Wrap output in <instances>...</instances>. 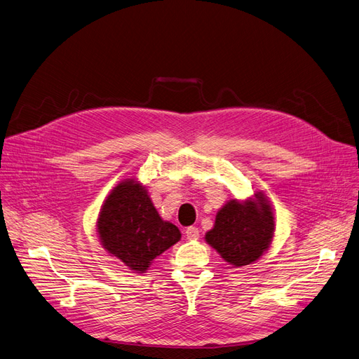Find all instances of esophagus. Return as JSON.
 Here are the masks:
<instances>
[{
    "label": "esophagus",
    "instance_id": "obj_1",
    "mask_svg": "<svg viewBox=\"0 0 359 359\" xmlns=\"http://www.w3.org/2000/svg\"><path fill=\"white\" fill-rule=\"evenodd\" d=\"M184 233H186V236H188L189 241H196L199 238V230L196 227H194V226L186 229Z\"/></svg>",
    "mask_w": 359,
    "mask_h": 359
}]
</instances>
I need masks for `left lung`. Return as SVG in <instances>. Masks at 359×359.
<instances>
[{
  "label": "left lung",
  "instance_id": "1",
  "mask_svg": "<svg viewBox=\"0 0 359 359\" xmlns=\"http://www.w3.org/2000/svg\"><path fill=\"white\" fill-rule=\"evenodd\" d=\"M276 218L266 194L257 191L246 199H227L217 211L205 242L229 266L245 267L266 254L274 239Z\"/></svg>",
  "mask_w": 359,
  "mask_h": 359
}]
</instances>
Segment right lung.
<instances>
[{
	"label": "right lung",
	"mask_w": 359,
	"mask_h": 359,
	"mask_svg": "<svg viewBox=\"0 0 359 359\" xmlns=\"http://www.w3.org/2000/svg\"><path fill=\"white\" fill-rule=\"evenodd\" d=\"M95 229L105 252L139 274L182 238L177 226L163 220L148 189L135 177L120 180L105 196Z\"/></svg>",
	"instance_id": "obj_1"
}]
</instances>
